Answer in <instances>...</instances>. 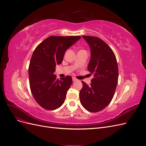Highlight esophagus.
<instances>
[{
    "label": "esophagus",
    "mask_w": 146,
    "mask_h": 146,
    "mask_svg": "<svg viewBox=\"0 0 146 146\" xmlns=\"http://www.w3.org/2000/svg\"><path fill=\"white\" fill-rule=\"evenodd\" d=\"M77 79L76 78L72 77V81H73V82H76V81H77Z\"/></svg>",
    "instance_id": "34e87169"
}]
</instances>
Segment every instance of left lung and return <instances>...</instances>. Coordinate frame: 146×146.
<instances>
[{
    "label": "left lung",
    "mask_w": 146,
    "mask_h": 146,
    "mask_svg": "<svg viewBox=\"0 0 146 146\" xmlns=\"http://www.w3.org/2000/svg\"><path fill=\"white\" fill-rule=\"evenodd\" d=\"M91 48L88 70L94 74L90 85L82 82L80 103L87 111L98 112L111 102L118 81V66L112 49L102 39L96 36H82Z\"/></svg>",
    "instance_id": "left-lung-1"
}]
</instances>
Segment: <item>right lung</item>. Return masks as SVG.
<instances>
[{
	"instance_id": "add662e5",
	"label": "right lung",
	"mask_w": 146,
	"mask_h": 146,
	"mask_svg": "<svg viewBox=\"0 0 146 146\" xmlns=\"http://www.w3.org/2000/svg\"><path fill=\"white\" fill-rule=\"evenodd\" d=\"M81 38L79 36H50L35 48L29 68L31 92L43 108L54 110L62 105L72 83L68 76L58 80L54 74L56 64L62 63L65 52Z\"/></svg>"
}]
</instances>
